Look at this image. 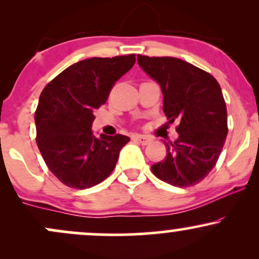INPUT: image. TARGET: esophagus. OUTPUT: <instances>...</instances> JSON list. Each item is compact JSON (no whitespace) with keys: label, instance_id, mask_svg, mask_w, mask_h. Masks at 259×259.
<instances>
[{"label":"esophagus","instance_id":"34e87169","mask_svg":"<svg viewBox=\"0 0 259 259\" xmlns=\"http://www.w3.org/2000/svg\"><path fill=\"white\" fill-rule=\"evenodd\" d=\"M133 139L134 141L139 142V144L144 145V146H146V145H148L151 141H152L150 138H147V136H144V135H134Z\"/></svg>","mask_w":259,"mask_h":259}]
</instances>
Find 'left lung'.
<instances>
[{
    "label": "left lung",
    "mask_w": 259,
    "mask_h": 259,
    "mask_svg": "<svg viewBox=\"0 0 259 259\" xmlns=\"http://www.w3.org/2000/svg\"><path fill=\"white\" fill-rule=\"evenodd\" d=\"M138 62L160 85L167 119L179 120V138L164 142L167 156L151 170L173 186H194L215 167L227 140L228 113L221 85L209 73L179 58L138 55Z\"/></svg>",
    "instance_id": "8db88e82"
}]
</instances>
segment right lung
Listing matches in <instances>:
<instances>
[{
  "mask_svg": "<svg viewBox=\"0 0 259 259\" xmlns=\"http://www.w3.org/2000/svg\"><path fill=\"white\" fill-rule=\"evenodd\" d=\"M135 55L94 57L74 63L50 81L35 112L36 144L52 174L73 189H89L115 168L130 139L92 135L94 112L105 105L115 81L135 63Z\"/></svg>",
  "mask_w": 259,
  "mask_h": 259,
  "instance_id": "right-lung-1",
  "label": "right lung"
}]
</instances>
